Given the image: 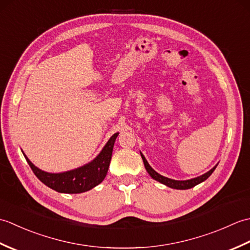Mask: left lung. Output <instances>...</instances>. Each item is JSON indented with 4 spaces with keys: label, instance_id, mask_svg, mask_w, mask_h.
I'll return each instance as SVG.
<instances>
[{
    "label": "left lung",
    "instance_id": "8db88e82",
    "mask_svg": "<svg viewBox=\"0 0 250 250\" xmlns=\"http://www.w3.org/2000/svg\"><path fill=\"white\" fill-rule=\"evenodd\" d=\"M141 156H142L143 161H144V166H145V167H146V169H147L148 174H149L153 179L157 180V182L161 183V184H163V185H166V186H167V187L173 188V189L186 190V189H190V188L194 187V186L199 185L200 183L204 182L205 179L208 178V177L210 176V175H211V173H213V172L215 171V168H216V167H217V166H216L215 167L211 168L210 171H208L207 173H205L204 175H202V176H199V177H196V178H192V179H189V180H174V179H169V178H167V177L162 176V175H160V174H158V173L155 171V169H153V168L149 166V164H148V162H147V160L145 159V157L143 156L142 153H141Z\"/></svg>",
    "mask_w": 250,
    "mask_h": 250
}]
</instances>
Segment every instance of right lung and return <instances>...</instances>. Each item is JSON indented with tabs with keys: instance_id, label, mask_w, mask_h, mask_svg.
<instances>
[{
	"instance_id": "right-lung-1",
	"label": "right lung",
	"mask_w": 250,
	"mask_h": 250,
	"mask_svg": "<svg viewBox=\"0 0 250 250\" xmlns=\"http://www.w3.org/2000/svg\"><path fill=\"white\" fill-rule=\"evenodd\" d=\"M117 136H118V133L110 137L107 144L103 148V150L100 152V155L92 162H90L87 166L65 173L51 174L42 171L26 158L24 153L23 155L32 171L35 174V176L42 183L45 184L47 187L61 193H82L94 188L95 186L103 182L108 171L111 153H113V148Z\"/></svg>"
}]
</instances>
